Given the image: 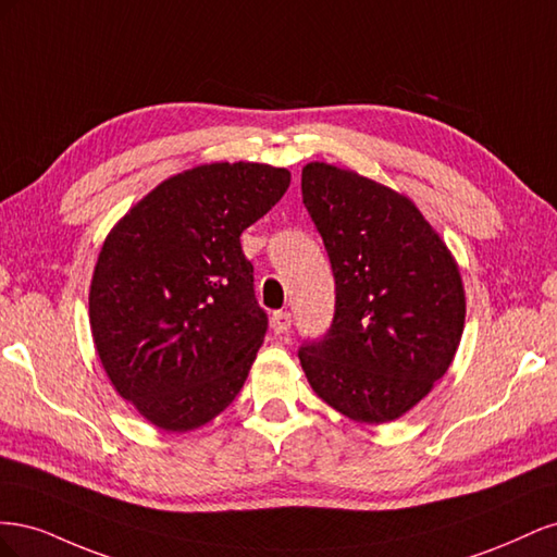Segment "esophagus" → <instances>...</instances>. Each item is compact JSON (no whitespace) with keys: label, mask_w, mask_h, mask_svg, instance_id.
I'll use <instances>...</instances> for the list:
<instances>
[{"label":"esophagus","mask_w":557,"mask_h":557,"mask_svg":"<svg viewBox=\"0 0 557 557\" xmlns=\"http://www.w3.org/2000/svg\"><path fill=\"white\" fill-rule=\"evenodd\" d=\"M290 325H293V315L288 311H276L272 315V327L276 334H285L290 330Z\"/></svg>","instance_id":"34e87169"}]
</instances>
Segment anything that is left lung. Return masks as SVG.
Listing matches in <instances>:
<instances>
[{
	"label": "left lung",
	"mask_w": 557,
	"mask_h": 557,
	"mask_svg": "<svg viewBox=\"0 0 557 557\" xmlns=\"http://www.w3.org/2000/svg\"><path fill=\"white\" fill-rule=\"evenodd\" d=\"M301 199L334 274V318L297 356L320 399L358 423H387L423 399L465 327L462 278L411 199L311 162Z\"/></svg>",
	"instance_id": "1"
}]
</instances>
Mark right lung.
Instances as JSON below:
<instances>
[{"label": "right lung", "instance_id": "add662e5", "mask_svg": "<svg viewBox=\"0 0 557 557\" xmlns=\"http://www.w3.org/2000/svg\"><path fill=\"white\" fill-rule=\"evenodd\" d=\"M288 185L283 166H195L107 237L90 285L92 339L117 395L153 425L195 430L242 391L269 320L239 237Z\"/></svg>", "mask_w": 557, "mask_h": 557}]
</instances>
